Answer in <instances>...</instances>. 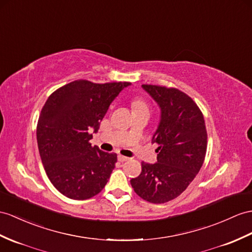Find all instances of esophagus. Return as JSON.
<instances>
[{
  "mask_svg": "<svg viewBox=\"0 0 252 252\" xmlns=\"http://www.w3.org/2000/svg\"><path fill=\"white\" fill-rule=\"evenodd\" d=\"M118 159H119V161H121V162H124V161L129 160V158L126 157V156H123V155H119Z\"/></svg>",
  "mask_w": 252,
  "mask_h": 252,
  "instance_id": "obj_1",
  "label": "esophagus"
}]
</instances>
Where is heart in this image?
I'll return each mask as SVG.
<instances>
[{"label": "heart", "instance_id": "b5f03b06", "mask_svg": "<svg viewBox=\"0 0 252 252\" xmlns=\"http://www.w3.org/2000/svg\"><path fill=\"white\" fill-rule=\"evenodd\" d=\"M132 107H133V109H137V108H147L146 103H145L143 100H140V99L134 101V102L132 103Z\"/></svg>", "mask_w": 252, "mask_h": 252}]
</instances>
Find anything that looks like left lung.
<instances>
[{"label":"left lung","mask_w":252,"mask_h":252,"mask_svg":"<svg viewBox=\"0 0 252 252\" xmlns=\"http://www.w3.org/2000/svg\"><path fill=\"white\" fill-rule=\"evenodd\" d=\"M142 88L160 108V122L152 139L157 143V162H142L141 174L130 184L140 198L151 203L175 199L203 164L207 132L203 114L184 92L159 85Z\"/></svg>","instance_id":"8db88e82"}]
</instances>
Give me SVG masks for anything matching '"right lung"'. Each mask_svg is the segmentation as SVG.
Returning <instances> with one entry per match:
<instances>
[{
    "label": "right lung",
    "instance_id": "right-lung-1",
    "mask_svg": "<svg viewBox=\"0 0 252 252\" xmlns=\"http://www.w3.org/2000/svg\"><path fill=\"white\" fill-rule=\"evenodd\" d=\"M130 82L76 80L49 96L37 123L38 151L52 185L65 197L87 200L99 193L115 167V153L92 146L109 106Z\"/></svg>",
    "mask_w": 252,
    "mask_h": 252
}]
</instances>
